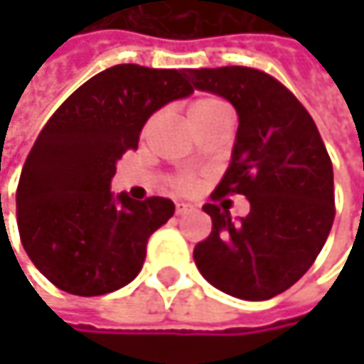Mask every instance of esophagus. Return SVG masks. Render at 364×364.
Listing matches in <instances>:
<instances>
[{
    "instance_id": "obj_1",
    "label": "esophagus",
    "mask_w": 364,
    "mask_h": 364,
    "mask_svg": "<svg viewBox=\"0 0 364 364\" xmlns=\"http://www.w3.org/2000/svg\"><path fill=\"white\" fill-rule=\"evenodd\" d=\"M196 208L191 206V204H187V202H177V215H189V213H193Z\"/></svg>"
}]
</instances>
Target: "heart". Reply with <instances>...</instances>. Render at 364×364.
<instances>
[{
  "label": "heart",
  "mask_w": 364,
  "mask_h": 364,
  "mask_svg": "<svg viewBox=\"0 0 364 364\" xmlns=\"http://www.w3.org/2000/svg\"><path fill=\"white\" fill-rule=\"evenodd\" d=\"M221 109H228L223 101H219V99H215V97H196V99H191L189 105H187V117H189L191 124H196L198 119H204V117L213 115L215 111ZM179 187L187 191V189H191V181H189V179H181V181H179Z\"/></svg>",
  "instance_id": "1"
}]
</instances>
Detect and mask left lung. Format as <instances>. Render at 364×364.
<instances>
[{"mask_svg": "<svg viewBox=\"0 0 364 364\" xmlns=\"http://www.w3.org/2000/svg\"><path fill=\"white\" fill-rule=\"evenodd\" d=\"M187 77L238 113L232 160L213 196L242 193L251 204L238 219L204 204L213 232L196 245L193 261L232 297L272 299L310 269L327 242L335 219L327 147L306 107L263 71L187 69Z\"/></svg>", "mask_w": 364, "mask_h": 364, "instance_id": "1", "label": "left lung"}]
</instances>
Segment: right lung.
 Listing matches in <instances>:
<instances>
[{"label": "right lung", "mask_w": 364, "mask_h": 364, "mask_svg": "<svg viewBox=\"0 0 364 364\" xmlns=\"http://www.w3.org/2000/svg\"><path fill=\"white\" fill-rule=\"evenodd\" d=\"M187 69L115 65L82 84L48 119L21 173L23 247L60 291L82 297L126 287L149 236L175 215L168 198L113 193L115 164L139 147L145 122L193 92Z\"/></svg>", "instance_id": "1"}]
</instances>
